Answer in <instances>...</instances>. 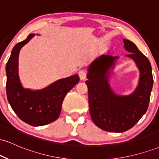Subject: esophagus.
Returning a JSON list of instances; mask_svg holds the SVG:
<instances>
[{
  "instance_id": "1",
  "label": "esophagus",
  "mask_w": 159,
  "mask_h": 159,
  "mask_svg": "<svg viewBox=\"0 0 159 159\" xmlns=\"http://www.w3.org/2000/svg\"><path fill=\"white\" fill-rule=\"evenodd\" d=\"M87 71L86 69H81V70L78 72V75H79L81 80H84L86 77H87Z\"/></svg>"
}]
</instances>
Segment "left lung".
I'll return each instance as SVG.
<instances>
[{"label":"left lung","instance_id":"1","mask_svg":"<svg viewBox=\"0 0 159 159\" xmlns=\"http://www.w3.org/2000/svg\"><path fill=\"white\" fill-rule=\"evenodd\" d=\"M126 55L135 61L140 72L138 87L132 94L121 96L111 90L108 84L110 68L118 57L100 56L88 69L86 84L88 88L90 113L93 123L107 132H124L134 126L149 107L153 85L152 67L148 58L132 42L123 39Z\"/></svg>","mask_w":159,"mask_h":159}]
</instances>
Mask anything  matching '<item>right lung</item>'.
<instances>
[{
	"mask_svg": "<svg viewBox=\"0 0 159 159\" xmlns=\"http://www.w3.org/2000/svg\"><path fill=\"white\" fill-rule=\"evenodd\" d=\"M34 34H30L12 48L6 66L7 96L16 115L29 125L40 126L52 123L59 117L66 95L80 81L78 74L58 80L41 90L23 88L18 75V60L21 47Z\"/></svg>",
	"mask_w": 159,
	"mask_h": 159,
	"instance_id": "add662e5",
	"label": "right lung"
}]
</instances>
